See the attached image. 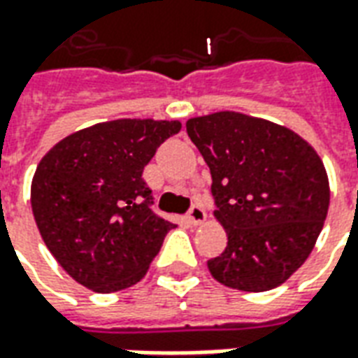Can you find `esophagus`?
Instances as JSON below:
<instances>
[{"mask_svg":"<svg viewBox=\"0 0 358 358\" xmlns=\"http://www.w3.org/2000/svg\"><path fill=\"white\" fill-rule=\"evenodd\" d=\"M205 218H207V213H205L201 205H192V209L187 210V220L192 224H201Z\"/></svg>","mask_w":358,"mask_h":358,"instance_id":"34e87169","label":"esophagus"}]
</instances>
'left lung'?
Here are the masks:
<instances>
[{
    "label": "left lung",
    "instance_id": "obj_1",
    "mask_svg": "<svg viewBox=\"0 0 358 358\" xmlns=\"http://www.w3.org/2000/svg\"><path fill=\"white\" fill-rule=\"evenodd\" d=\"M209 164L215 217L228 245L207 261L220 284L266 292L284 284L315 248L330 205L320 157L289 128L220 110L186 122Z\"/></svg>",
    "mask_w": 358,
    "mask_h": 358
}]
</instances>
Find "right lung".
<instances>
[{"instance_id": "1", "label": "right lung", "mask_w": 358, "mask_h": 358, "mask_svg": "<svg viewBox=\"0 0 358 358\" xmlns=\"http://www.w3.org/2000/svg\"><path fill=\"white\" fill-rule=\"evenodd\" d=\"M178 120L120 118L66 136L36 169L30 201L43 243L78 284L130 287L174 224L153 213L143 166Z\"/></svg>"}]
</instances>
